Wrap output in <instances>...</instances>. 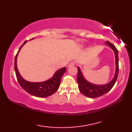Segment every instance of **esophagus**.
Instances as JSON below:
<instances>
[{"label":"esophagus","instance_id":"34e87169","mask_svg":"<svg viewBox=\"0 0 132 132\" xmlns=\"http://www.w3.org/2000/svg\"><path fill=\"white\" fill-rule=\"evenodd\" d=\"M74 64H75L74 62H70V63H69V66H68V68H71V67L74 66Z\"/></svg>","mask_w":132,"mask_h":132}]
</instances>
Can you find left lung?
Returning a JSON list of instances; mask_svg holds the SVG:
<instances>
[{
  "mask_svg": "<svg viewBox=\"0 0 132 132\" xmlns=\"http://www.w3.org/2000/svg\"><path fill=\"white\" fill-rule=\"evenodd\" d=\"M105 44L107 45L113 50L115 56L116 70L113 79L108 83L105 85H95L88 82L84 77L82 71L80 70L79 67H78V76L77 82L78 83V88L82 94L90 98H96L102 96L107 93L111 90L112 88L115 84L119 74V54L118 50L110 42L106 41Z\"/></svg>",
  "mask_w": 132,
  "mask_h": 132,
  "instance_id": "8db88e82",
  "label": "left lung"
}]
</instances>
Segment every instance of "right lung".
Listing matches in <instances>:
<instances>
[{
    "label": "right lung",
    "mask_w": 132,
    "mask_h": 132,
    "mask_svg": "<svg viewBox=\"0 0 132 132\" xmlns=\"http://www.w3.org/2000/svg\"><path fill=\"white\" fill-rule=\"evenodd\" d=\"M35 37L30 39V40H32ZM26 43H27V41H25L23 44L20 46L15 57V70L17 79H18L19 85L21 86V87L29 94L38 97H45L49 96L54 94L60 87L61 78L66 70V67L58 70L57 71H55L52 78H50L48 80L44 81V82H31L25 80L21 76L18 70V67H17V58H18L19 52L20 51L22 47L26 44Z\"/></svg>",
    "instance_id": "1"
}]
</instances>
